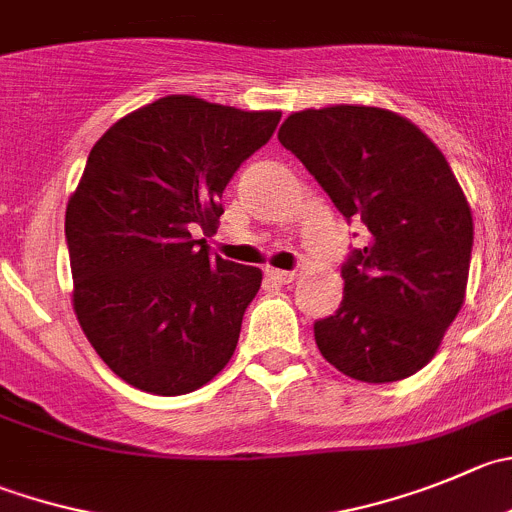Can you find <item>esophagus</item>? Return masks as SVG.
Segmentation results:
<instances>
[{
  "instance_id": "34e87169",
  "label": "esophagus",
  "mask_w": 512,
  "mask_h": 512,
  "mask_svg": "<svg viewBox=\"0 0 512 512\" xmlns=\"http://www.w3.org/2000/svg\"><path fill=\"white\" fill-rule=\"evenodd\" d=\"M266 274H269V279H274L276 284H291L296 276L294 271H281V269H269Z\"/></svg>"
}]
</instances>
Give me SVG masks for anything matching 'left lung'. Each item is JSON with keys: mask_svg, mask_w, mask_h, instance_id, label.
<instances>
[{"mask_svg": "<svg viewBox=\"0 0 512 512\" xmlns=\"http://www.w3.org/2000/svg\"><path fill=\"white\" fill-rule=\"evenodd\" d=\"M279 140L347 223L369 231L342 264L339 309L314 321L316 347L359 382L410 377L465 301L472 213L450 163L417 125L379 107L301 110Z\"/></svg>", "mask_w": 512, "mask_h": 512, "instance_id": "1", "label": "left lung"}]
</instances>
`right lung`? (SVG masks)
<instances>
[{"label": "right lung", "instance_id": "right-lung-1", "mask_svg": "<svg viewBox=\"0 0 512 512\" xmlns=\"http://www.w3.org/2000/svg\"><path fill=\"white\" fill-rule=\"evenodd\" d=\"M281 113L168 95L118 120L67 203L75 314L102 362L150 394H188L233 357L261 271L211 256L206 238L243 160Z\"/></svg>", "mask_w": 512, "mask_h": 512}]
</instances>
